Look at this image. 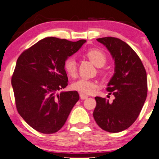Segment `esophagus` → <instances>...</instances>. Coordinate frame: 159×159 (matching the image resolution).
<instances>
[{"label":"esophagus","instance_id":"obj_1","mask_svg":"<svg viewBox=\"0 0 159 159\" xmlns=\"http://www.w3.org/2000/svg\"><path fill=\"white\" fill-rule=\"evenodd\" d=\"M80 98H81V99H86V98H88V96L83 93H80Z\"/></svg>","mask_w":159,"mask_h":159}]
</instances>
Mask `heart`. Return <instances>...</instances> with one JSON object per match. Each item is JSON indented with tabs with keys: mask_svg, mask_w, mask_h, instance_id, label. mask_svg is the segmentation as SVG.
<instances>
[{
	"mask_svg": "<svg viewBox=\"0 0 159 159\" xmlns=\"http://www.w3.org/2000/svg\"><path fill=\"white\" fill-rule=\"evenodd\" d=\"M85 55L97 66H103L106 63L107 57L106 54L98 48H90L85 52ZM63 68L67 74L71 77H75L77 75L78 68L77 63L73 57H68L63 63ZM101 74H105L107 72L106 69H99ZM98 81L95 80L81 78L72 84V87L75 90H77L81 93L88 95L92 94L98 87Z\"/></svg>",
	"mask_w": 159,
	"mask_h": 159,
	"instance_id": "1",
	"label": "heart"
}]
</instances>
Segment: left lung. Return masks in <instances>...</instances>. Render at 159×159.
Listing matches in <instances>:
<instances>
[{"instance_id":"1","label":"left lung","mask_w":159,"mask_h":159,"mask_svg":"<svg viewBox=\"0 0 159 159\" xmlns=\"http://www.w3.org/2000/svg\"><path fill=\"white\" fill-rule=\"evenodd\" d=\"M106 46L115 61V73L107 84L111 103L105 98L95 97L96 106L93 117L97 125L106 132L125 130L135 122L147 96L146 69L136 52L118 38H98Z\"/></svg>"}]
</instances>
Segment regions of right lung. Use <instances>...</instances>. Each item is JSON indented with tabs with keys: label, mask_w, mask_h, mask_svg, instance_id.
<instances>
[{
	"label": "right lung",
	"mask_w": 159,
	"mask_h": 159,
	"mask_svg": "<svg viewBox=\"0 0 159 159\" xmlns=\"http://www.w3.org/2000/svg\"><path fill=\"white\" fill-rule=\"evenodd\" d=\"M85 42L47 37L24 51L18 58L11 79L16 109L37 132H58L79 99L77 91L57 92L68 85L65 60Z\"/></svg>",
	"instance_id": "add662e5"
}]
</instances>
